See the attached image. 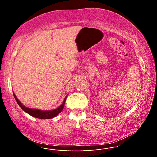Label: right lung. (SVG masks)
Returning <instances> with one entry per match:
<instances>
[{"instance_id": "right-lung-1", "label": "right lung", "mask_w": 157, "mask_h": 157, "mask_svg": "<svg viewBox=\"0 0 157 157\" xmlns=\"http://www.w3.org/2000/svg\"><path fill=\"white\" fill-rule=\"evenodd\" d=\"M13 96H14L17 104L22 109V110H24L25 112V113H27L29 115H30V116H32L34 117H36V118H38V119H52V118L56 117V116H58L62 111V110L63 109L64 106V104H65V102H66V98H67V96H66L65 97L63 103L61 104V105L59 107H58V108H56L54 110H38V109H32V108H29V107H27L24 106L17 99V98L16 97L14 93H13Z\"/></svg>"}]
</instances>
